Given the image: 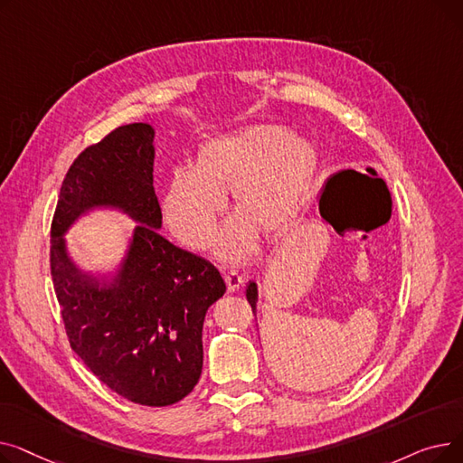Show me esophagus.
Segmentation results:
<instances>
[{"label":"esophagus","instance_id":"esophagus-1","mask_svg":"<svg viewBox=\"0 0 463 463\" xmlns=\"http://www.w3.org/2000/svg\"><path fill=\"white\" fill-rule=\"evenodd\" d=\"M225 283H227L229 293H234V290H238L241 285H244V278H241L238 272H229L225 276Z\"/></svg>","mask_w":463,"mask_h":463}]
</instances>
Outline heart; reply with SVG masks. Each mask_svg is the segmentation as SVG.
Masks as SVG:
<instances>
[{
	"label": "heart",
	"instance_id": "heart-1",
	"mask_svg": "<svg viewBox=\"0 0 463 463\" xmlns=\"http://www.w3.org/2000/svg\"><path fill=\"white\" fill-rule=\"evenodd\" d=\"M317 170L313 144L279 126H250L204 142L193 168H175L163 194L165 222L194 250L213 244L231 191L238 212L219 234L217 253L244 260L259 231L281 236L298 215Z\"/></svg>",
	"mask_w": 463,
	"mask_h": 463
}]
</instances>
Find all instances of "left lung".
<instances>
[{
    "label": "left lung",
    "mask_w": 463,
    "mask_h": 463,
    "mask_svg": "<svg viewBox=\"0 0 463 463\" xmlns=\"http://www.w3.org/2000/svg\"><path fill=\"white\" fill-rule=\"evenodd\" d=\"M246 297H248V302H250V306H251V309H253V313H257V285L251 281L250 285H248V290H246Z\"/></svg>",
    "instance_id": "obj_1"
}]
</instances>
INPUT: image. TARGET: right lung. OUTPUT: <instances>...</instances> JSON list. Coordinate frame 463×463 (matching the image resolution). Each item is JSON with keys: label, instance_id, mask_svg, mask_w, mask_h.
<instances>
[{"label": "right lung", "instance_id": "right-lung-1", "mask_svg": "<svg viewBox=\"0 0 463 463\" xmlns=\"http://www.w3.org/2000/svg\"><path fill=\"white\" fill-rule=\"evenodd\" d=\"M154 128L121 126L72 161L51 227V274L69 345L110 391L133 403L184 400L203 372V323L225 293L215 266L163 238L154 189ZM141 225L110 283L82 273L62 234L93 207Z\"/></svg>", "mask_w": 463, "mask_h": 463}]
</instances>
